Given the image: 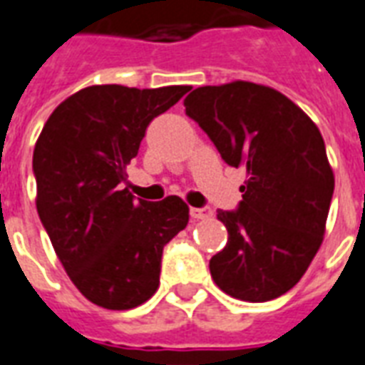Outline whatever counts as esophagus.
I'll return each mask as SVG.
<instances>
[{"label": "esophagus", "instance_id": "esophagus-1", "mask_svg": "<svg viewBox=\"0 0 365 365\" xmlns=\"http://www.w3.org/2000/svg\"><path fill=\"white\" fill-rule=\"evenodd\" d=\"M212 215L210 207H190V217L192 219H205Z\"/></svg>", "mask_w": 365, "mask_h": 365}]
</instances>
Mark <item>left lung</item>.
<instances>
[{"mask_svg": "<svg viewBox=\"0 0 365 365\" xmlns=\"http://www.w3.org/2000/svg\"><path fill=\"white\" fill-rule=\"evenodd\" d=\"M186 115L215 144L225 163L245 165L237 210H219L229 238L210 259L219 289L265 302L300 281L319 250L335 177L314 120L281 92L237 81L202 86Z\"/></svg>", "mask_w": 365, "mask_h": 365, "instance_id": "8db88e82", "label": "left lung"}]
</instances>
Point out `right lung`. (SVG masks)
I'll use <instances>...</instances> for the list:
<instances>
[{"mask_svg": "<svg viewBox=\"0 0 365 365\" xmlns=\"http://www.w3.org/2000/svg\"><path fill=\"white\" fill-rule=\"evenodd\" d=\"M188 90L88 86L57 106L36 142L40 221L71 281L101 308L152 298L163 248L188 223L179 196L153 204L123 188L148 125Z\"/></svg>", "mask_w": 365, "mask_h": 365, "instance_id": "obj_1", "label": "right lung"}]
</instances>
